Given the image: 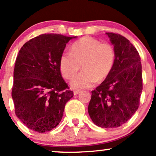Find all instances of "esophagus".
Listing matches in <instances>:
<instances>
[{
	"instance_id": "34e87169",
	"label": "esophagus",
	"mask_w": 156,
	"mask_h": 156,
	"mask_svg": "<svg viewBox=\"0 0 156 156\" xmlns=\"http://www.w3.org/2000/svg\"><path fill=\"white\" fill-rule=\"evenodd\" d=\"M80 92H81V91L79 90V89H77V90H74V92H73V93H74L75 95H76V94H79Z\"/></svg>"
}]
</instances>
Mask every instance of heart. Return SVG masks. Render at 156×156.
Listing matches in <instances>:
<instances>
[{"label":"heart","instance_id":"heart-1","mask_svg":"<svg viewBox=\"0 0 156 156\" xmlns=\"http://www.w3.org/2000/svg\"><path fill=\"white\" fill-rule=\"evenodd\" d=\"M116 53L110 43L91 37H83L72 44L70 53H62L59 68L66 79H72L81 65L82 72L71 82L74 89L92 87L109 76L115 64Z\"/></svg>","mask_w":156,"mask_h":156}]
</instances>
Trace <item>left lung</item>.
Listing matches in <instances>:
<instances>
[{
  "mask_svg": "<svg viewBox=\"0 0 156 156\" xmlns=\"http://www.w3.org/2000/svg\"><path fill=\"white\" fill-rule=\"evenodd\" d=\"M106 34L114 45L115 64L108 78L92 91L88 112L96 125L114 128L125 124L139 108L142 72L140 56L130 41L118 34Z\"/></svg>",
  "mask_w": 156,
  "mask_h": 156,
  "instance_id": "obj_1",
  "label": "left lung"
}]
</instances>
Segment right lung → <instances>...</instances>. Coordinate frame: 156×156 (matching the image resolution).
<instances>
[{
  "mask_svg": "<svg viewBox=\"0 0 156 156\" xmlns=\"http://www.w3.org/2000/svg\"><path fill=\"white\" fill-rule=\"evenodd\" d=\"M76 37L45 34L30 39L20 50L12 97L17 117L34 131L55 128L73 97L61 75L59 59L67 42Z\"/></svg>",
  "mask_w": 156,
  "mask_h": 156,
  "instance_id": "right-lung-1",
  "label": "right lung"
}]
</instances>
